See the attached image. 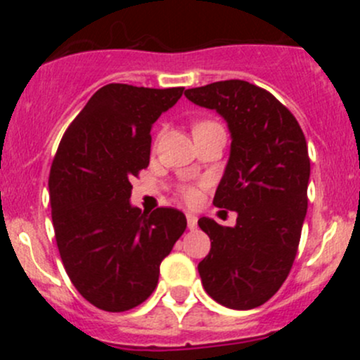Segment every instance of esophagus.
Wrapping results in <instances>:
<instances>
[{
	"instance_id": "34e87169",
	"label": "esophagus",
	"mask_w": 360,
	"mask_h": 360,
	"mask_svg": "<svg viewBox=\"0 0 360 360\" xmlns=\"http://www.w3.org/2000/svg\"><path fill=\"white\" fill-rule=\"evenodd\" d=\"M186 221H188V228H190V230H195V228H197L198 217L195 216V214L188 212V214H186Z\"/></svg>"
}]
</instances>
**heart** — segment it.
Masks as SVG:
<instances>
[{
    "mask_svg": "<svg viewBox=\"0 0 360 360\" xmlns=\"http://www.w3.org/2000/svg\"><path fill=\"white\" fill-rule=\"evenodd\" d=\"M183 193H184V197L188 198V200H195V198L198 197L197 190H195V188H186V190H184Z\"/></svg>",
    "mask_w": 360,
    "mask_h": 360,
    "instance_id": "obj_1",
    "label": "heart"
}]
</instances>
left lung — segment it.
Masks as SVG:
<instances>
[{
    "mask_svg": "<svg viewBox=\"0 0 360 360\" xmlns=\"http://www.w3.org/2000/svg\"><path fill=\"white\" fill-rule=\"evenodd\" d=\"M184 96L216 111L231 139L212 203L235 210L237 224L198 219L210 238L198 274L214 301L231 310H250L281 289L296 257L308 207L307 141L288 108L244 79L188 89Z\"/></svg>",
    "mask_w": 360,
    "mask_h": 360,
    "instance_id": "left-lung-1",
    "label": "left lung"
}]
</instances>
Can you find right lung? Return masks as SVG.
Here are the masks:
<instances>
[{
    "instance_id": "1",
    "label": "right lung",
    "mask_w": 360,
    "mask_h": 360,
    "mask_svg": "<svg viewBox=\"0 0 360 360\" xmlns=\"http://www.w3.org/2000/svg\"><path fill=\"white\" fill-rule=\"evenodd\" d=\"M110 83L68 127L50 170L57 248L72 285L94 307L125 311L146 301L160 263L186 230L177 209L143 212L130 177L150 163L151 127L183 96Z\"/></svg>"
}]
</instances>
